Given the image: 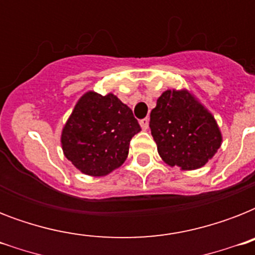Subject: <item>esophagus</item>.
<instances>
[{
  "mask_svg": "<svg viewBox=\"0 0 255 255\" xmlns=\"http://www.w3.org/2000/svg\"><path fill=\"white\" fill-rule=\"evenodd\" d=\"M140 126H141V128H143L144 131H147L148 127H149V119L145 118V119L140 120Z\"/></svg>",
  "mask_w": 255,
  "mask_h": 255,
  "instance_id": "1",
  "label": "esophagus"
}]
</instances>
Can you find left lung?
Returning <instances> with one entry per match:
<instances>
[{"mask_svg":"<svg viewBox=\"0 0 255 255\" xmlns=\"http://www.w3.org/2000/svg\"><path fill=\"white\" fill-rule=\"evenodd\" d=\"M151 133L160 157L182 170L204 167L221 147L213 115L186 90H167L151 111Z\"/></svg>","mask_w":255,"mask_h":255,"instance_id":"1","label":"left lung"}]
</instances>
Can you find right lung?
<instances>
[{
	"label": "right lung",
	"mask_w": 255,
	"mask_h": 255,
	"mask_svg": "<svg viewBox=\"0 0 255 255\" xmlns=\"http://www.w3.org/2000/svg\"><path fill=\"white\" fill-rule=\"evenodd\" d=\"M140 131L131 108L114 94L88 91L62 129V149L82 173L100 177L126 161L129 141Z\"/></svg>",
	"instance_id": "right-lung-1"
}]
</instances>
